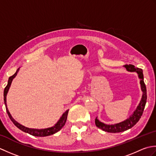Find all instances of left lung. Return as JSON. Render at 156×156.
I'll return each mask as SVG.
<instances>
[{
	"instance_id": "8db88e82",
	"label": "left lung",
	"mask_w": 156,
	"mask_h": 156,
	"mask_svg": "<svg viewBox=\"0 0 156 156\" xmlns=\"http://www.w3.org/2000/svg\"><path fill=\"white\" fill-rule=\"evenodd\" d=\"M124 67L128 72H136L138 75V78L140 79V86H141V90L143 92L142 94V97L141 98V101L139 103L138 106L137 107L136 109L133 111L131 115L129 116V117L125 121L118 122V123L115 124H105L104 122L100 121L97 119V117L95 119V124L96 126L99 129H101L106 132H108V133H120L125 131H127L128 129L133 127V126L137 123V122L140 120L142 114L144 112V110L145 108V104H146L147 101V90H146V87L144 83V74H143V70L141 69L135 68V66L129 64V65H125Z\"/></svg>"
}]
</instances>
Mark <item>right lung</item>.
<instances>
[{"label":"right lung","mask_w":156,"mask_h":156,"mask_svg":"<svg viewBox=\"0 0 156 156\" xmlns=\"http://www.w3.org/2000/svg\"><path fill=\"white\" fill-rule=\"evenodd\" d=\"M19 68L17 69V70L15 73V74H13L12 76H10L8 80V84L6 85V87H5V90H4V101H5V105L6 107V112H7V114L9 115V118L11 119V120L13 123L15 124L16 127H18L19 129H21V131L23 132H25V133H27L29 134H30L31 135H34V136L36 137H46V136H49V135H51L54 134L55 133H57L58 131H59L60 129L64 127L66 122V119H67V116L69 110H67L65 112L62 114L61 116V117L59 118L58 121L56 122V123L53 126V127H49V128H45V129H32V128H29L27 127H25L24 125H22L21 124L19 123L17 121H16L14 119L12 118L11 116V113H10L8 108H7V105H6V95H7V93L9 92V90L10 87H11V83L12 82V80L14 79L17 73L19 71Z\"/></svg>","instance_id":"right-lung-1"}]
</instances>
